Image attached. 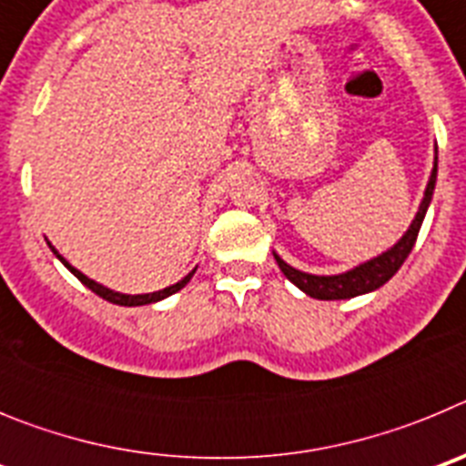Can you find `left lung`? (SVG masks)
<instances>
[{"label": "left lung", "mask_w": 466, "mask_h": 466, "mask_svg": "<svg viewBox=\"0 0 466 466\" xmlns=\"http://www.w3.org/2000/svg\"><path fill=\"white\" fill-rule=\"evenodd\" d=\"M436 187V158H434V170H431L430 182H427L425 188V198H422V203H420L418 214H415L413 224L409 226V230L403 233L401 240L392 247V249H387L382 252L380 257L371 258V261L361 263L357 268L348 270V273L340 275H310V273H300V270L291 268L289 263H284L282 258L275 254V261H278L279 270L284 273V278L294 282L300 291H306L308 296L319 300H340V299H352V296L360 294H369V291L378 289L387 279L392 278L399 268L403 266L406 257L413 249L415 240H418L420 226H422V219H425L427 208L431 203V193H434Z\"/></svg>", "instance_id": "left-lung-1"}]
</instances>
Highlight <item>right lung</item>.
<instances>
[{"mask_svg":"<svg viewBox=\"0 0 466 466\" xmlns=\"http://www.w3.org/2000/svg\"><path fill=\"white\" fill-rule=\"evenodd\" d=\"M48 247H51L53 254H56V257L65 263V268L72 270L74 278H79L81 282H84L90 291H95V294L102 296V299L109 300V303H116V306H127V308H130V306H149V303H156V300L167 299V296H172V294H175V291L182 289V287H187V282L193 278V273H196V270H191V273H188L184 279H179V282L172 284V287H166V289L154 291V294H135V296H130V294H118V291L106 289V287H102V284H97V282H95V279L86 278V275L81 273V270L74 268V266L67 261V258H63V257H60V254H57V249L51 245V242H48Z\"/></svg>","mask_w":466,"mask_h":466,"instance_id":"obj_1","label":"right lung"}]
</instances>
